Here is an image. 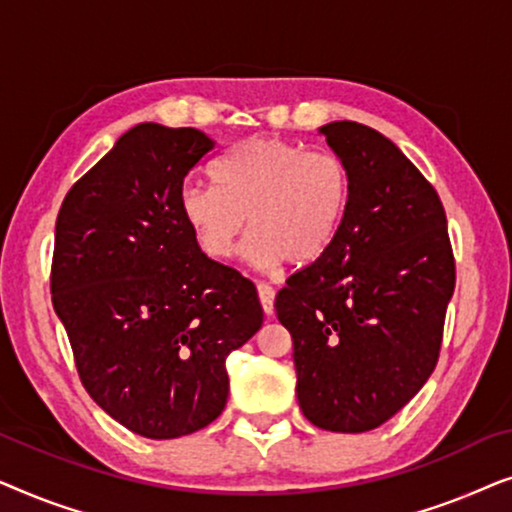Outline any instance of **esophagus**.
Wrapping results in <instances>:
<instances>
[{
	"label": "esophagus",
	"mask_w": 512,
	"mask_h": 512,
	"mask_svg": "<svg viewBox=\"0 0 512 512\" xmlns=\"http://www.w3.org/2000/svg\"><path fill=\"white\" fill-rule=\"evenodd\" d=\"M256 289H258V298H261L263 312L265 314L275 312V289H272V286L265 284V282H258Z\"/></svg>",
	"instance_id": "34e87169"
}]
</instances>
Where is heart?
<instances>
[{"label": "heart", "instance_id": "b5f03b06", "mask_svg": "<svg viewBox=\"0 0 512 512\" xmlns=\"http://www.w3.org/2000/svg\"><path fill=\"white\" fill-rule=\"evenodd\" d=\"M212 184L188 181L179 212L207 256H233L247 228V254L261 268L317 263L340 233L349 205L347 165L328 151L279 137H251L214 165Z\"/></svg>", "mask_w": 512, "mask_h": 512}]
</instances>
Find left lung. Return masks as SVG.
<instances>
[{
	"instance_id": "obj_1",
	"label": "left lung",
	"mask_w": 512,
	"mask_h": 512,
	"mask_svg": "<svg viewBox=\"0 0 512 512\" xmlns=\"http://www.w3.org/2000/svg\"><path fill=\"white\" fill-rule=\"evenodd\" d=\"M319 132L347 165L349 205L331 249L286 279L275 310L293 338L303 415L363 433L431 377L457 270L443 202L403 151L354 121Z\"/></svg>"
}]
</instances>
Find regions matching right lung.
Segmentation results:
<instances>
[{"label":"right lung","instance_id":"add662e5","mask_svg":"<svg viewBox=\"0 0 512 512\" xmlns=\"http://www.w3.org/2000/svg\"><path fill=\"white\" fill-rule=\"evenodd\" d=\"M205 132L142 123L62 200L53 307L90 398L125 429L170 440L228 401L226 356L263 324L254 282L207 258L179 212Z\"/></svg>","mask_w":512,"mask_h":512}]
</instances>
